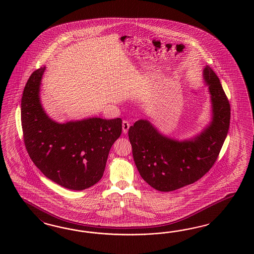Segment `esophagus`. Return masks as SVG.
Segmentation results:
<instances>
[{
  "instance_id": "esophagus-1",
  "label": "esophagus",
  "mask_w": 254,
  "mask_h": 254,
  "mask_svg": "<svg viewBox=\"0 0 254 254\" xmlns=\"http://www.w3.org/2000/svg\"><path fill=\"white\" fill-rule=\"evenodd\" d=\"M129 123L127 122V121H126V120H124L123 124H122V127H123V132L125 134H127V131H128V128H129Z\"/></svg>"
}]
</instances>
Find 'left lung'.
Here are the masks:
<instances>
[{
    "mask_svg": "<svg viewBox=\"0 0 254 254\" xmlns=\"http://www.w3.org/2000/svg\"><path fill=\"white\" fill-rule=\"evenodd\" d=\"M203 75L208 85L212 121L198 136L179 141L160 134L148 120H138L128 129L133 158L147 184L161 192L192 185L214 165L230 125L229 100L215 72L207 66Z\"/></svg>",
    "mask_w": 254,
    "mask_h": 254,
    "instance_id": "8db88e82",
    "label": "left lung"
}]
</instances>
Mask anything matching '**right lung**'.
Listing matches in <instances>:
<instances>
[{"mask_svg": "<svg viewBox=\"0 0 254 254\" xmlns=\"http://www.w3.org/2000/svg\"><path fill=\"white\" fill-rule=\"evenodd\" d=\"M46 68L31 73L21 99V126L27 152L46 177L80 191L101 177L110 149L122 132V120L87 118L59 124L43 110L39 92Z\"/></svg>", "mask_w": 254, "mask_h": 254, "instance_id": "1", "label": "right lung"}]
</instances>
